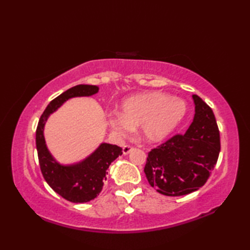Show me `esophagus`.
<instances>
[{"instance_id": "1", "label": "esophagus", "mask_w": 250, "mask_h": 250, "mask_svg": "<svg viewBox=\"0 0 250 250\" xmlns=\"http://www.w3.org/2000/svg\"><path fill=\"white\" fill-rule=\"evenodd\" d=\"M133 150V147H131V146H124V148H122V152H124V155L125 156H126V155H129V153Z\"/></svg>"}]
</instances>
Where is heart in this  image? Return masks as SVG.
<instances>
[{"mask_svg": "<svg viewBox=\"0 0 250 250\" xmlns=\"http://www.w3.org/2000/svg\"><path fill=\"white\" fill-rule=\"evenodd\" d=\"M120 114L109 116L110 129L118 136H125L139 126L143 140L157 144L174 133L186 118V101L161 91L132 95L121 102Z\"/></svg>", "mask_w": 250, "mask_h": 250, "instance_id": "obj_1", "label": "heart"}]
</instances>
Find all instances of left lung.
<instances>
[{
	"instance_id": "1",
	"label": "left lung",
	"mask_w": 250,
	"mask_h": 250,
	"mask_svg": "<svg viewBox=\"0 0 250 250\" xmlns=\"http://www.w3.org/2000/svg\"><path fill=\"white\" fill-rule=\"evenodd\" d=\"M192 99L194 117L188 130L152 149L144 168L151 187L167 196L200 189L218 160L220 136L215 115L198 95Z\"/></svg>"
}]
</instances>
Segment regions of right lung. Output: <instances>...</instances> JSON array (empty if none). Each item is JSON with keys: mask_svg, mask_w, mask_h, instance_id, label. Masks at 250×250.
Returning a JSON list of instances; mask_svg holds the SVG:
<instances>
[{"mask_svg": "<svg viewBox=\"0 0 250 250\" xmlns=\"http://www.w3.org/2000/svg\"><path fill=\"white\" fill-rule=\"evenodd\" d=\"M99 92L93 84H77L47 105L41 116L36 129V149L41 171L52 190L62 198L73 203H86L97 198L103 188L107 168L122 155V148L108 143H101L99 147L83 160L63 164L57 161L46 145L44 129L47 119L59 109L67 100L81 97H91Z\"/></svg>", "mask_w": 250, "mask_h": 250, "instance_id": "obj_1", "label": "right lung"}]
</instances>
